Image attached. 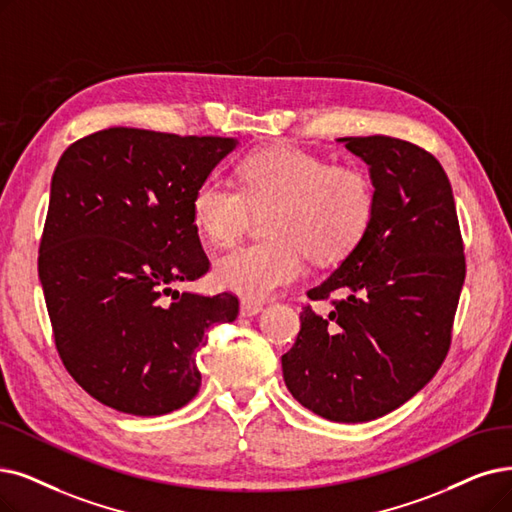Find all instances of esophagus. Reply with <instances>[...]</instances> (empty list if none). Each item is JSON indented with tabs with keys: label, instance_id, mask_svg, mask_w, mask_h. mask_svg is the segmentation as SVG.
<instances>
[{
	"label": "esophagus",
	"instance_id": "34e87169",
	"mask_svg": "<svg viewBox=\"0 0 512 512\" xmlns=\"http://www.w3.org/2000/svg\"><path fill=\"white\" fill-rule=\"evenodd\" d=\"M239 313H241V317H256V315L262 313V304H260V302H248V300H243Z\"/></svg>",
	"mask_w": 512,
	"mask_h": 512
}]
</instances>
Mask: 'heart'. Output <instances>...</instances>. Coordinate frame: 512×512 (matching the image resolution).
Wrapping results in <instances>:
<instances>
[{
    "label": "heart",
    "mask_w": 512,
    "mask_h": 512,
    "mask_svg": "<svg viewBox=\"0 0 512 512\" xmlns=\"http://www.w3.org/2000/svg\"><path fill=\"white\" fill-rule=\"evenodd\" d=\"M241 187L210 174L199 180L191 212L199 231L218 248L235 243L252 210H269L271 239L248 243L216 262L220 288L262 302L304 275V252L319 262L349 256L370 233L378 193L370 172L332 163L298 147H269L245 157Z\"/></svg>",
    "instance_id": "heart-1"
}]
</instances>
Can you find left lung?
<instances>
[{"instance_id": "1", "label": "left lung", "mask_w": 512, "mask_h": 512, "mask_svg": "<svg viewBox=\"0 0 512 512\" xmlns=\"http://www.w3.org/2000/svg\"><path fill=\"white\" fill-rule=\"evenodd\" d=\"M340 140L370 166L376 216L357 250L306 292L311 300L342 298L327 317L304 306L281 367L306 410L367 422L397 410L437 374L466 262L452 185L431 153L391 136Z\"/></svg>"}]
</instances>
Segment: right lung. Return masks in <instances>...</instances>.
Returning a JSON list of instances; mask_svg holds the SVG:
<instances>
[{"label": "right lung", "mask_w": 512, "mask_h": 512, "mask_svg": "<svg viewBox=\"0 0 512 512\" xmlns=\"http://www.w3.org/2000/svg\"><path fill=\"white\" fill-rule=\"evenodd\" d=\"M235 138L138 128L94 132L63 153L39 243L56 351L96 401L161 416L199 391L197 353L237 296L172 285L206 275L191 197Z\"/></svg>", "instance_id": "right-lung-1"}]
</instances>
